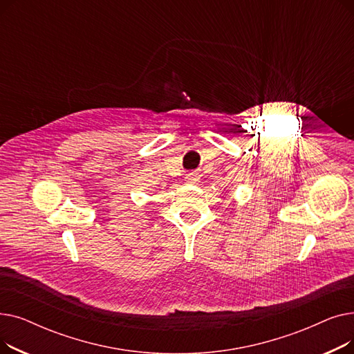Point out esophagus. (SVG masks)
Returning a JSON list of instances; mask_svg holds the SVG:
<instances>
[{
  "label": "esophagus",
  "instance_id": "obj_1",
  "mask_svg": "<svg viewBox=\"0 0 354 354\" xmlns=\"http://www.w3.org/2000/svg\"><path fill=\"white\" fill-rule=\"evenodd\" d=\"M198 179H199V175L196 172H191L185 176V180H187L188 183H195Z\"/></svg>",
  "mask_w": 354,
  "mask_h": 354
}]
</instances>
